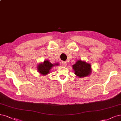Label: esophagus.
I'll use <instances>...</instances> for the list:
<instances>
[{"mask_svg": "<svg viewBox=\"0 0 121 121\" xmlns=\"http://www.w3.org/2000/svg\"><path fill=\"white\" fill-rule=\"evenodd\" d=\"M61 63H62V65L64 66H66V65H67V63H66V62H65V61H62Z\"/></svg>", "mask_w": 121, "mask_h": 121, "instance_id": "obj_1", "label": "esophagus"}]
</instances>
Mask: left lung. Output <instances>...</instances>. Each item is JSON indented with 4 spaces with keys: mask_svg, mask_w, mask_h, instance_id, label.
Wrapping results in <instances>:
<instances>
[{
    "mask_svg": "<svg viewBox=\"0 0 121 121\" xmlns=\"http://www.w3.org/2000/svg\"><path fill=\"white\" fill-rule=\"evenodd\" d=\"M74 74L79 78L87 77L91 72V65L85 61L78 60L76 63L73 65Z\"/></svg>",
    "mask_w": 121,
    "mask_h": 121,
    "instance_id": "obj_1",
    "label": "left lung"
}]
</instances>
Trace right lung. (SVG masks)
I'll return each mask as SVG.
<instances>
[{
  "label": "right lung",
  "instance_id": "add662e5",
  "mask_svg": "<svg viewBox=\"0 0 121 121\" xmlns=\"http://www.w3.org/2000/svg\"><path fill=\"white\" fill-rule=\"evenodd\" d=\"M59 64L56 63L55 64H52L48 60H44L43 63L39 64L37 65V70L38 72L40 73V74H42L43 76L48 74L50 70L53 67V66L58 65Z\"/></svg>",
  "mask_w": 121,
  "mask_h": 121
}]
</instances>
